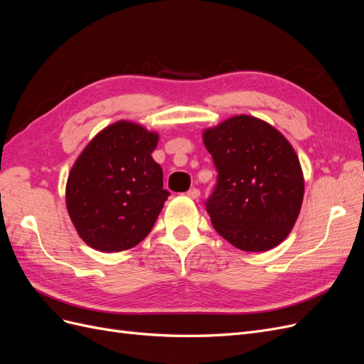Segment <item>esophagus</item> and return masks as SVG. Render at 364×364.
<instances>
[{
    "label": "esophagus",
    "mask_w": 364,
    "mask_h": 364,
    "mask_svg": "<svg viewBox=\"0 0 364 364\" xmlns=\"http://www.w3.org/2000/svg\"><path fill=\"white\" fill-rule=\"evenodd\" d=\"M186 196L191 197V199H199V197H200V190L199 188H190L188 191H186Z\"/></svg>",
    "instance_id": "obj_1"
}]
</instances>
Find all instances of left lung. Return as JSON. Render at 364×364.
<instances>
[{"label":"left lung","mask_w":364,"mask_h":364,"mask_svg":"<svg viewBox=\"0 0 364 364\" xmlns=\"http://www.w3.org/2000/svg\"><path fill=\"white\" fill-rule=\"evenodd\" d=\"M217 183L205 202L214 229L246 252H266L290 234L304 174L290 142L266 121L237 115L203 132Z\"/></svg>","instance_id":"obj_1"}]
</instances>
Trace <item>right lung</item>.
Listing matches in <instances>:
<instances>
[{"instance_id": "obj_1", "label": "right lung", "mask_w": 364, "mask_h": 364, "mask_svg": "<svg viewBox=\"0 0 364 364\" xmlns=\"http://www.w3.org/2000/svg\"><path fill=\"white\" fill-rule=\"evenodd\" d=\"M158 135L118 121L103 129L73 165L67 208L87 246L121 252L144 240L170 193L151 158Z\"/></svg>"}]
</instances>
